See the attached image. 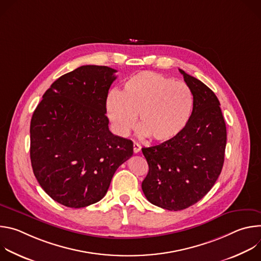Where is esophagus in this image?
<instances>
[{
    "mask_svg": "<svg viewBox=\"0 0 261 261\" xmlns=\"http://www.w3.org/2000/svg\"><path fill=\"white\" fill-rule=\"evenodd\" d=\"M140 150H141V145L138 142H134L133 143V151H134V153L137 154V153L140 152Z\"/></svg>",
    "mask_w": 261,
    "mask_h": 261,
    "instance_id": "obj_1",
    "label": "esophagus"
}]
</instances>
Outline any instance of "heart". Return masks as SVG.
I'll list each match as a JSON object with an SVG mask.
<instances>
[{"instance_id":"heart-1","label":"heart","mask_w":261,"mask_h":261,"mask_svg":"<svg viewBox=\"0 0 261 261\" xmlns=\"http://www.w3.org/2000/svg\"><path fill=\"white\" fill-rule=\"evenodd\" d=\"M193 95L181 82L143 71L129 77L122 91L111 92L106 99V113L115 131L127 136L138 116L142 133L155 141L176 137L189 122Z\"/></svg>"}]
</instances>
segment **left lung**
Here are the masks:
<instances>
[{"label":"left lung","instance_id":"left-lung-1","mask_svg":"<svg viewBox=\"0 0 261 261\" xmlns=\"http://www.w3.org/2000/svg\"><path fill=\"white\" fill-rule=\"evenodd\" d=\"M178 70L193 95L189 122L176 137L141 150L148 164L142 191L151 203L168 211L187 208L212 189L224 163L227 136L215 93Z\"/></svg>","mask_w":261,"mask_h":261}]
</instances>
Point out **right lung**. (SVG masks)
<instances>
[{
  "instance_id": "add662e5",
  "label": "right lung",
  "mask_w": 261,
  "mask_h": 261,
  "mask_svg": "<svg viewBox=\"0 0 261 261\" xmlns=\"http://www.w3.org/2000/svg\"><path fill=\"white\" fill-rule=\"evenodd\" d=\"M117 70L86 65L58 79L30 127L34 174L55 201L80 208L101 200L133 142L108 128L106 99Z\"/></svg>"
}]
</instances>
